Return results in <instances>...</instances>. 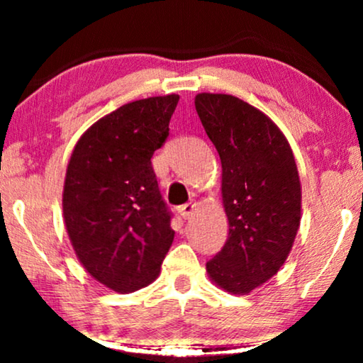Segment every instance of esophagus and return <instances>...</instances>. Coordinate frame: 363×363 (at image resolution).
Wrapping results in <instances>:
<instances>
[{"label": "esophagus", "mask_w": 363, "mask_h": 363, "mask_svg": "<svg viewBox=\"0 0 363 363\" xmlns=\"http://www.w3.org/2000/svg\"><path fill=\"white\" fill-rule=\"evenodd\" d=\"M195 210H196V203H185V205L178 206V213H180L182 218H190Z\"/></svg>", "instance_id": "1"}]
</instances>
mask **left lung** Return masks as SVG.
I'll list each match as a JSON object with an SVG mask.
<instances>
[{
    "label": "left lung",
    "instance_id": "1",
    "mask_svg": "<svg viewBox=\"0 0 363 363\" xmlns=\"http://www.w3.org/2000/svg\"><path fill=\"white\" fill-rule=\"evenodd\" d=\"M198 117L221 160L228 240L206 262L218 287L247 294L279 271L301 223V182L291 145L266 113L228 94H198Z\"/></svg>",
    "mask_w": 363,
    "mask_h": 363
}]
</instances>
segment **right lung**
<instances>
[{"instance_id":"right-lung-1","label":"right lung","mask_w":363,"mask_h":363,"mask_svg":"<svg viewBox=\"0 0 363 363\" xmlns=\"http://www.w3.org/2000/svg\"><path fill=\"white\" fill-rule=\"evenodd\" d=\"M177 94L118 107L74 147L62 191L71 245L94 279L127 294L160 274L175 231L152 155L168 137Z\"/></svg>"}]
</instances>
